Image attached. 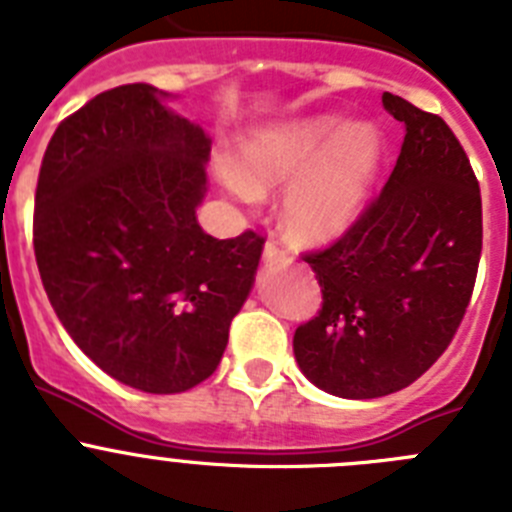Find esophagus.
Segmentation results:
<instances>
[{
	"mask_svg": "<svg viewBox=\"0 0 512 512\" xmlns=\"http://www.w3.org/2000/svg\"><path fill=\"white\" fill-rule=\"evenodd\" d=\"M264 259L271 261V264H287L289 251L277 241V238H269L264 246Z\"/></svg>",
	"mask_w": 512,
	"mask_h": 512,
	"instance_id": "34e87169",
	"label": "esophagus"
}]
</instances>
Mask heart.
<instances>
[{
	"instance_id": "heart-1",
	"label": "heart",
	"mask_w": 512,
	"mask_h": 512,
	"mask_svg": "<svg viewBox=\"0 0 512 512\" xmlns=\"http://www.w3.org/2000/svg\"><path fill=\"white\" fill-rule=\"evenodd\" d=\"M379 161L369 125L336 117L284 122L251 135L238 166H220L225 187L243 202L289 184L284 223L302 241H330L354 223Z\"/></svg>"
}]
</instances>
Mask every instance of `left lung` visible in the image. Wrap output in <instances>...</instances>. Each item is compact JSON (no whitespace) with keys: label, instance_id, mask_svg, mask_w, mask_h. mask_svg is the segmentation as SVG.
Returning a JSON list of instances; mask_svg holds the SVG:
<instances>
[{"label":"left lung","instance_id":"obj_1","mask_svg":"<svg viewBox=\"0 0 512 512\" xmlns=\"http://www.w3.org/2000/svg\"><path fill=\"white\" fill-rule=\"evenodd\" d=\"M405 143L382 192L333 243L302 253L323 302L295 330L320 390L372 400L405 390L449 348L474 292L482 194L443 117L384 92Z\"/></svg>","mask_w":512,"mask_h":512}]
</instances>
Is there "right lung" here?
<instances>
[{
    "mask_svg": "<svg viewBox=\"0 0 512 512\" xmlns=\"http://www.w3.org/2000/svg\"><path fill=\"white\" fill-rule=\"evenodd\" d=\"M210 138L148 84L89 99L53 133L35 187L45 295L94 364L151 395L205 382L266 238L197 223Z\"/></svg>",
    "mask_w": 512,
    "mask_h": 512,
    "instance_id": "obj_1",
    "label": "right lung"
}]
</instances>
